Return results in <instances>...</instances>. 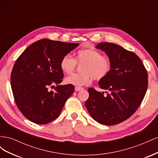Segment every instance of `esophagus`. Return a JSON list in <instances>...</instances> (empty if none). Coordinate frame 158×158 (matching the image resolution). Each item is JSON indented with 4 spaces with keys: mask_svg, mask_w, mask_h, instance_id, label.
Listing matches in <instances>:
<instances>
[{
    "mask_svg": "<svg viewBox=\"0 0 158 158\" xmlns=\"http://www.w3.org/2000/svg\"><path fill=\"white\" fill-rule=\"evenodd\" d=\"M84 88H81V87H75V91L76 92H80L81 90H83Z\"/></svg>",
    "mask_w": 158,
    "mask_h": 158,
    "instance_id": "34e87169",
    "label": "esophagus"
}]
</instances>
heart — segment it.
Listing matches in <instances>:
<instances>
[{
	"instance_id": "heart-1",
	"label": "heart",
	"mask_w": 158,
	"mask_h": 158,
	"mask_svg": "<svg viewBox=\"0 0 158 158\" xmlns=\"http://www.w3.org/2000/svg\"><path fill=\"white\" fill-rule=\"evenodd\" d=\"M82 64V73L74 74L65 79L66 83L75 86L89 85L94 78L103 79L111 70V60L108 56L93 48H86L76 52L75 59L70 55H64L60 61V67L64 73L70 74L74 71L76 65Z\"/></svg>"
}]
</instances>
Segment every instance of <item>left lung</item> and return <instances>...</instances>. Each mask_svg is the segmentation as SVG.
Segmentation results:
<instances>
[{
	"mask_svg": "<svg viewBox=\"0 0 158 158\" xmlns=\"http://www.w3.org/2000/svg\"><path fill=\"white\" fill-rule=\"evenodd\" d=\"M96 48L111 59V70L98 82L107 95L89 88L85 107L99 123L117 125L131 117L140 106L148 85V73L135 52L107 42L98 44Z\"/></svg>",
	"mask_w": 158,
	"mask_h": 158,
	"instance_id": "1",
	"label": "left lung"
}]
</instances>
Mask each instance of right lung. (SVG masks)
<instances>
[{
  "instance_id": "right-lung-1",
  "label": "right lung",
  "mask_w": 158,
  "mask_h": 158,
  "mask_svg": "<svg viewBox=\"0 0 158 158\" xmlns=\"http://www.w3.org/2000/svg\"><path fill=\"white\" fill-rule=\"evenodd\" d=\"M78 44L41 40L17 59L11 73V88L18 108L30 121L45 125L54 121L73 94L72 84L59 85L63 78L60 61ZM56 85V92L48 88Z\"/></svg>"
}]
</instances>
